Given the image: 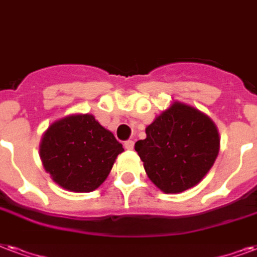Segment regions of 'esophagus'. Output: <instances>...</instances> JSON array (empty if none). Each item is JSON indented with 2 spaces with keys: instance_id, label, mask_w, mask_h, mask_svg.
I'll use <instances>...</instances> for the list:
<instances>
[{
  "instance_id": "esophagus-1",
  "label": "esophagus",
  "mask_w": 257,
  "mask_h": 257,
  "mask_svg": "<svg viewBox=\"0 0 257 257\" xmlns=\"http://www.w3.org/2000/svg\"><path fill=\"white\" fill-rule=\"evenodd\" d=\"M125 150H133V147H135V142L133 140H128V142L124 143Z\"/></svg>"
}]
</instances>
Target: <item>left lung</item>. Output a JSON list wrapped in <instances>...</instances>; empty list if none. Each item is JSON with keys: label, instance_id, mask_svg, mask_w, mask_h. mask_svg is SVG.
<instances>
[{"label": "left lung", "instance_id": "1", "mask_svg": "<svg viewBox=\"0 0 257 257\" xmlns=\"http://www.w3.org/2000/svg\"><path fill=\"white\" fill-rule=\"evenodd\" d=\"M146 133L135 150L151 182L166 194L198 185L220 152V133L213 120L179 101L156 115Z\"/></svg>", "mask_w": 257, "mask_h": 257}]
</instances>
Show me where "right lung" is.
I'll list each match as a JSON object with an SVG mask.
<instances>
[{"label":"right lung","mask_w":257,"mask_h":257,"mask_svg":"<svg viewBox=\"0 0 257 257\" xmlns=\"http://www.w3.org/2000/svg\"><path fill=\"white\" fill-rule=\"evenodd\" d=\"M124 151L93 114H68L43 133L39 154L51 179L74 193H90L106 181Z\"/></svg>","instance_id":"1"}]
</instances>
